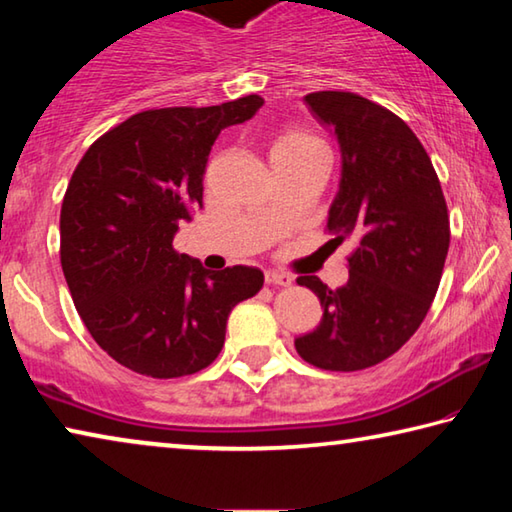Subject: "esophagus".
<instances>
[{"mask_svg": "<svg viewBox=\"0 0 512 512\" xmlns=\"http://www.w3.org/2000/svg\"><path fill=\"white\" fill-rule=\"evenodd\" d=\"M293 282V277L287 273H275V271H268L266 273V284H277V287H289Z\"/></svg>", "mask_w": 512, "mask_h": 512, "instance_id": "obj_1", "label": "esophagus"}]
</instances>
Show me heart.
I'll list each match as a JSON object with an SVG mask.
<instances>
[{
	"label": "heart",
	"instance_id": "b5f03b06",
	"mask_svg": "<svg viewBox=\"0 0 512 512\" xmlns=\"http://www.w3.org/2000/svg\"><path fill=\"white\" fill-rule=\"evenodd\" d=\"M318 153H323V146L318 144L316 137L300 133V131H287L275 140L273 151H271V160L273 162H293V160H302V158H309V155H318Z\"/></svg>",
	"mask_w": 512,
	"mask_h": 512
}]
</instances>
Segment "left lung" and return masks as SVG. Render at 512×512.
<instances>
[{"label":"left lung","mask_w":512,"mask_h":512,"mask_svg":"<svg viewBox=\"0 0 512 512\" xmlns=\"http://www.w3.org/2000/svg\"><path fill=\"white\" fill-rule=\"evenodd\" d=\"M305 103L341 149L329 241L357 248L339 289L298 277L318 296L323 318L298 336L296 350L316 368L363 370L400 350L427 316L449 250L447 203L424 146L391 110L332 90L311 92Z\"/></svg>","instance_id":"8db88e82"}]
</instances>
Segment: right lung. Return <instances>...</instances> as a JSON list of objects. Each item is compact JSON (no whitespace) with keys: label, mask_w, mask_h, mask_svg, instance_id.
Returning a JSON list of instances; mask_svg holds the SVG:
<instances>
[{"label":"right lung","mask_w":512,"mask_h":512,"mask_svg":"<svg viewBox=\"0 0 512 512\" xmlns=\"http://www.w3.org/2000/svg\"><path fill=\"white\" fill-rule=\"evenodd\" d=\"M262 106L248 94L137 112L76 164L60 210V264L92 339L128 370L171 379L207 368L232 307L262 289L255 266L214 273L173 250L180 221L203 207L216 137Z\"/></svg>","instance_id":"1"}]
</instances>
